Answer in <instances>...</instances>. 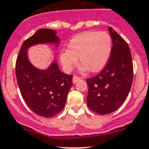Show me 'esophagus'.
I'll return each mask as SVG.
<instances>
[{
  "instance_id": "1",
  "label": "esophagus",
  "mask_w": 149,
  "mask_h": 149,
  "mask_svg": "<svg viewBox=\"0 0 149 149\" xmlns=\"http://www.w3.org/2000/svg\"><path fill=\"white\" fill-rule=\"evenodd\" d=\"M80 77L79 76H73V84H75V83H76V82H78L79 80H80Z\"/></svg>"
}]
</instances>
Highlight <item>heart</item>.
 Masks as SVG:
<instances>
[{"label":"heart","mask_w":149,"mask_h":149,"mask_svg":"<svg viewBox=\"0 0 149 149\" xmlns=\"http://www.w3.org/2000/svg\"><path fill=\"white\" fill-rule=\"evenodd\" d=\"M112 48L111 36L105 31H90L79 33L70 40L67 49L60 53V60L67 71H70L78 62L82 70L96 73L105 67Z\"/></svg>","instance_id":"obj_1"}]
</instances>
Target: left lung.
Returning <instances> with one entry per match:
<instances>
[{
  "label": "left lung",
  "mask_w": 149,
  "mask_h": 149,
  "mask_svg": "<svg viewBox=\"0 0 149 149\" xmlns=\"http://www.w3.org/2000/svg\"><path fill=\"white\" fill-rule=\"evenodd\" d=\"M112 40L110 57L98 75L86 79L88 107L100 115L115 112L124 103L131 88L134 67L128 44L109 28Z\"/></svg>",
  "instance_id": "1"
}]
</instances>
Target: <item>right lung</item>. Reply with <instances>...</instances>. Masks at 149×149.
I'll list each match as a JSON object with an SVG mask.
<instances>
[{"mask_svg": "<svg viewBox=\"0 0 149 149\" xmlns=\"http://www.w3.org/2000/svg\"><path fill=\"white\" fill-rule=\"evenodd\" d=\"M55 33L52 29L38 30L24 41L15 63V76L23 99L34 113L45 118L56 116L64 109L73 85V75L62 73L55 61L47 70L37 69L30 63L27 49L38 43H59Z\"/></svg>", "mask_w": 149, "mask_h": 149, "instance_id": "right-lung-1", "label": "right lung"}]
</instances>
